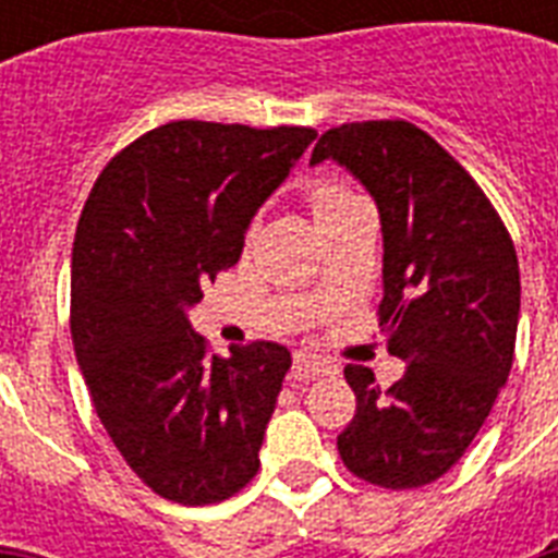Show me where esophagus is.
<instances>
[{"label": "esophagus", "mask_w": 558, "mask_h": 558, "mask_svg": "<svg viewBox=\"0 0 558 558\" xmlns=\"http://www.w3.org/2000/svg\"><path fill=\"white\" fill-rule=\"evenodd\" d=\"M336 365H330L327 359L313 356V353H295V376L301 379H313L318 373H332Z\"/></svg>", "instance_id": "1"}]
</instances>
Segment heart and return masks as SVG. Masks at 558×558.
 <instances>
[{
	"instance_id": "obj_1",
	"label": "heart",
	"mask_w": 558,
	"mask_h": 558,
	"mask_svg": "<svg viewBox=\"0 0 558 558\" xmlns=\"http://www.w3.org/2000/svg\"><path fill=\"white\" fill-rule=\"evenodd\" d=\"M353 199H359V196H353V193H350L348 187H341L339 182H318V185L313 187V193H310V205H313L315 219L327 217L330 210L341 208V205H348V202Z\"/></svg>"
}]
</instances>
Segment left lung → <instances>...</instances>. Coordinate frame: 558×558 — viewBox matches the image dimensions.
Returning <instances> with one entry per match:
<instances>
[{
    "instance_id": "left-lung-1",
    "label": "left lung",
    "mask_w": 558,
    "mask_h": 558,
    "mask_svg": "<svg viewBox=\"0 0 558 558\" xmlns=\"http://www.w3.org/2000/svg\"><path fill=\"white\" fill-rule=\"evenodd\" d=\"M332 159L379 208L388 350L405 376L388 390L348 365L356 416L339 434L344 466L367 484L414 489L446 475L507 385L519 332V257L477 182L408 121L332 126L310 165Z\"/></svg>"
}]
</instances>
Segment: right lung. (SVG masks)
Segmentation results:
<instances>
[{
    "instance_id": "right-lung-1",
    "label": "right lung",
    "mask_w": 558,
    "mask_h": 558,
    "mask_svg": "<svg viewBox=\"0 0 558 558\" xmlns=\"http://www.w3.org/2000/svg\"><path fill=\"white\" fill-rule=\"evenodd\" d=\"M315 135L170 121L118 153L83 205L72 248L77 365L116 449L168 501H226L257 475L292 356L275 341L208 356L187 310L240 260L254 214Z\"/></svg>"
}]
</instances>
